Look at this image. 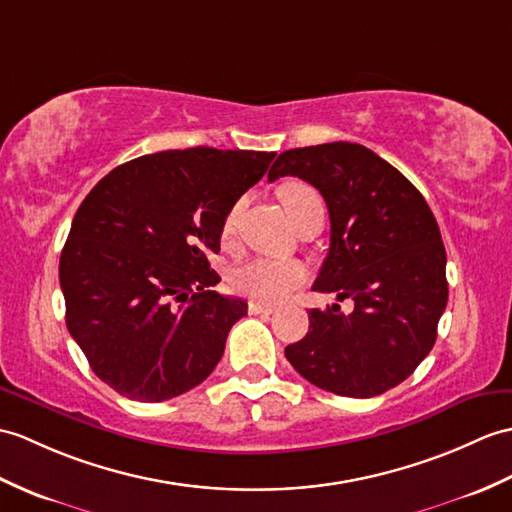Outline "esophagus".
Masks as SVG:
<instances>
[{"mask_svg": "<svg viewBox=\"0 0 512 512\" xmlns=\"http://www.w3.org/2000/svg\"><path fill=\"white\" fill-rule=\"evenodd\" d=\"M248 314H253V316H257V314H264V316H270V314H275V307H268V305H259V303H251V305H248Z\"/></svg>", "mask_w": 512, "mask_h": 512, "instance_id": "1", "label": "esophagus"}]
</instances>
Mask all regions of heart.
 <instances>
[{
    "mask_svg": "<svg viewBox=\"0 0 512 512\" xmlns=\"http://www.w3.org/2000/svg\"><path fill=\"white\" fill-rule=\"evenodd\" d=\"M281 198L290 216H294V213L303 205H307V202L320 200L316 189L303 183H294L285 187L281 192ZM242 205L244 200H237L235 205L227 211V216H224V222H222L224 242H229L235 233ZM305 279H307V270L301 261L257 257V259L244 261V264H240L233 270L231 285L237 294L244 296L248 301L275 305V303H281L283 299H288L296 288H301Z\"/></svg>",
    "mask_w": 512,
    "mask_h": 512,
    "instance_id": "b5f03b06",
    "label": "heart"
}]
</instances>
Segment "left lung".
Instances as JSON below:
<instances>
[{"mask_svg":"<svg viewBox=\"0 0 512 512\" xmlns=\"http://www.w3.org/2000/svg\"><path fill=\"white\" fill-rule=\"evenodd\" d=\"M299 176L323 194L329 253L314 290L351 299L310 310V331L285 358L314 386L368 399L414 373L436 342L447 305V255L425 198L373 150L334 141L281 152L268 172Z\"/></svg>","mask_w":512,"mask_h":512,"instance_id":"left-lung-1","label":"left lung"}]
</instances>
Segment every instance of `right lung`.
Wrapping results in <instances>:
<instances>
[{
	"label": "right lung",
	"mask_w": 512,
	"mask_h": 512,
	"mask_svg": "<svg viewBox=\"0 0 512 512\" xmlns=\"http://www.w3.org/2000/svg\"><path fill=\"white\" fill-rule=\"evenodd\" d=\"M275 152L187 148L117 165L78 207L61 253L65 323L93 373L157 403L211 375L246 303L213 290L222 222Z\"/></svg>",
	"instance_id": "obj_1"
}]
</instances>
